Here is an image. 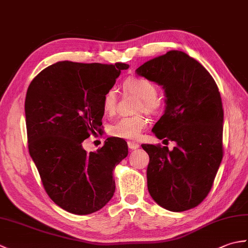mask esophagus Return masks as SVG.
<instances>
[{"label": "esophagus", "mask_w": 248, "mask_h": 248, "mask_svg": "<svg viewBox=\"0 0 248 248\" xmlns=\"http://www.w3.org/2000/svg\"><path fill=\"white\" fill-rule=\"evenodd\" d=\"M128 147L131 150H135L140 148V145L138 143H134V141H128Z\"/></svg>", "instance_id": "esophagus-1"}]
</instances>
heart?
Masks as SVG:
<instances>
[{"label":"heart","instance_id":"obj_1","mask_svg":"<svg viewBox=\"0 0 248 248\" xmlns=\"http://www.w3.org/2000/svg\"><path fill=\"white\" fill-rule=\"evenodd\" d=\"M125 93H133L140 100L138 112L155 114L162 107L161 100L157 98V87L155 84L141 77H129L123 83ZM117 107V93L115 88H108L102 98V108L107 115H113ZM148 124V119L144 115H134L124 117L112 124L108 129L109 134L114 138L123 140H136Z\"/></svg>","mask_w":248,"mask_h":248}]
</instances>
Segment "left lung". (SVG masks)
I'll return each mask as SVG.
<instances>
[{"label": "left lung", "mask_w": 248, "mask_h": 248, "mask_svg": "<svg viewBox=\"0 0 248 248\" xmlns=\"http://www.w3.org/2000/svg\"><path fill=\"white\" fill-rule=\"evenodd\" d=\"M139 76L162 85L166 109L152 128L166 146L143 144L150 161L147 186L166 210L193 209L211 191L224 155V110L218 87L199 62L182 51H170L136 69Z\"/></svg>", "instance_id": "left-lung-1"}]
</instances>
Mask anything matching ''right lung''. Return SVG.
I'll use <instances>...</instances> for the list:
<instances>
[{"mask_svg": "<svg viewBox=\"0 0 248 248\" xmlns=\"http://www.w3.org/2000/svg\"><path fill=\"white\" fill-rule=\"evenodd\" d=\"M129 65L59 62L31 82L25 97L29 151L45 191L78 215L107 204L115 192L113 170L128 155L127 141L109 138L96 152L82 143L101 133L102 98Z\"/></svg>", "mask_w": 248, "mask_h": 248, "instance_id": "obj_1", "label": "right lung"}]
</instances>
